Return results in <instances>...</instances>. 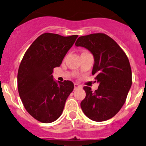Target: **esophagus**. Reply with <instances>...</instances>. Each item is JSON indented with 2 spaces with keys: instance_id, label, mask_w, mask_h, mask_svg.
Returning <instances> with one entry per match:
<instances>
[{
  "instance_id": "34e87169",
  "label": "esophagus",
  "mask_w": 146,
  "mask_h": 146,
  "mask_svg": "<svg viewBox=\"0 0 146 146\" xmlns=\"http://www.w3.org/2000/svg\"><path fill=\"white\" fill-rule=\"evenodd\" d=\"M74 90H76V89H78V88H80L81 87V85H80V84H77V83H74Z\"/></svg>"
}]
</instances>
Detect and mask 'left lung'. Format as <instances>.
<instances>
[{"label":"left lung","instance_id":"obj_1","mask_svg":"<svg viewBox=\"0 0 146 146\" xmlns=\"http://www.w3.org/2000/svg\"><path fill=\"white\" fill-rule=\"evenodd\" d=\"M77 46L84 47L95 59L92 74L99 83L98 89L84 87L86 97L81 108L87 117L97 122L112 118L125 102L132 85V72L128 58L112 38L105 34L79 37Z\"/></svg>","mask_w":146,"mask_h":146}]
</instances>
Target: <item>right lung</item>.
Instances as JSON below:
<instances>
[{
	"label": "right lung",
	"mask_w": 146,
	"mask_h": 146,
	"mask_svg": "<svg viewBox=\"0 0 146 146\" xmlns=\"http://www.w3.org/2000/svg\"><path fill=\"white\" fill-rule=\"evenodd\" d=\"M77 35L62 36L45 33L26 51L18 72V90L25 109L36 120L49 123L62 115L74 90L69 80L56 82L52 72L59 66Z\"/></svg>",
	"instance_id": "obj_1"
}]
</instances>
